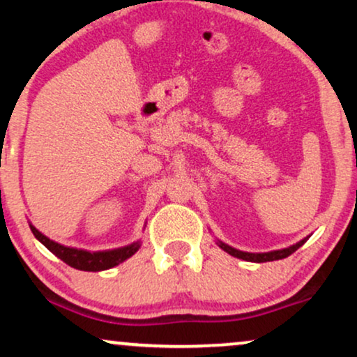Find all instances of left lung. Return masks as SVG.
I'll return each instance as SVG.
<instances>
[{
    "label": "left lung",
    "mask_w": 357,
    "mask_h": 357,
    "mask_svg": "<svg viewBox=\"0 0 357 357\" xmlns=\"http://www.w3.org/2000/svg\"><path fill=\"white\" fill-rule=\"evenodd\" d=\"M305 241H306V238H305ZM305 241L295 243V245L288 247V249L267 252V254H249V252H241V250L232 249V247L225 245V243H220V249H224L225 252H227V254H231L232 257H237V259H242V260H247V261H259V264H261V261H272V260L285 259V257L291 255L295 250H298L300 247L305 243Z\"/></svg>",
    "instance_id": "left-lung-1"
}]
</instances>
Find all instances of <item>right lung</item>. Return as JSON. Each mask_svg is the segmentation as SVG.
Returning a JSON list of instances; mask_svg holds the SVG:
<instances>
[{
    "instance_id": "obj_1",
    "label": "right lung",
    "mask_w": 357,
    "mask_h": 357,
    "mask_svg": "<svg viewBox=\"0 0 357 357\" xmlns=\"http://www.w3.org/2000/svg\"><path fill=\"white\" fill-rule=\"evenodd\" d=\"M31 231H33L34 237L38 238L47 247L49 250L52 252L54 255L59 257L62 261H66L70 267L84 270V272H100V270H107L115 267V265L121 264V261L130 259L135 252L139 249V243L135 242L132 245L123 247V249L116 250H108V252H96V254H90V252L85 250H77V249H69V247L61 245V243L52 242L51 238L43 236L38 229L31 225Z\"/></svg>"
}]
</instances>
